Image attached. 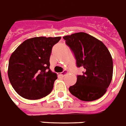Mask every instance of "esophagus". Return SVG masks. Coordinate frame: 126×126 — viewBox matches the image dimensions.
Here are the masks:
<instances>
[{"label":"esophagus","mask_w":126,"mask_h":126,"mask_svg":"<svg viewBox=\"0 0 126 126\" xmlns=\"http://www.w3.org/2000/svg\"><path fill=\"white\" fill-rule=\"evenodd\" d=\"M67 73H68V71H66V70H64L63 72H61V73H58V75H60V77H64V76H65V75H66Z\"/></svg>","instance_id":"esophagus-1"}]
</instances>
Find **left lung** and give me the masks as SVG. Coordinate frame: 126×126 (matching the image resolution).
I'll list each match as a JSON object with an SVG mask.
<instances>
[{
	"label": "left lung",
	"mask_w": 126,
	"mask_h": 126,
	"mask_svg": "<svg viewBox=\"0 0 126 126\" xmlns=\"http://www.w3.org/2000/svg\"><path fill=\"white\" fill-rule=\"evenodd\" d=\"M71 48L77 67H82V75L70 86V93L84 101H94L104 95L112 80L113 62L110 52L103 42L85 32L63 37Z\"/></svg>",
	"instance_id": "8db88e82"
}]
</instances>
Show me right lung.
Returning a JSON list of instances; mask_svg holds the SVG:
<instances>
[{
  "mask_svg": "<svg viewBox=\"0 0 126 126\" xmlns=\"http://www.w3.org/2000/svg\"><path fill=\"white\" fill-rule=\"evenodd\" d=\"M61 37H35L25 40L12 53L8 75L16 92L27 99H38L51 93L57 73L49 69L53 46Z\"/></svg>",
  "mask_w": 126,
  "mask_h": 126,
  "instance_id": "add662e5",
  "label": "right lung"
}]
</instances>
